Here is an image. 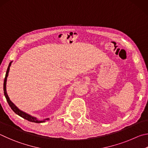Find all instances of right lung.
I'll use <instances>...</instances> for the list:
<instances>
[{
    "mask_svg": "<svg viewBox=\"0 0 148 148\" xmlns=\"http://www.w3.org/2000/svg\"><path fill=\"white\" fill-rule=\"evenodd\" d=\"M12 62L13 61L10 62V63L9 64V66H8V67L7 71L6 73V76H5L4 81V94L5 97H6L8 103L10 105V107H11L12 110L14 111L15 114H17V115H19V116H21V117H22L23 118H24V119H25V120H27L29 121H32V122L39 123H43V122H45L46 121H48L49 120V118L45 119V120H39L38 119H37L36 117H34V116L28 114L23 112V111H22V110H21L14 104V103L12 102V101L10 99V98L8 97V95L7 92H6V81H7V77H8V73L10 71V67L11 66Z\"/></svg>",
    "mask_w": 148,
    "mask_h": 148,
    "instance_id": "1",
    "label": "right lung"
}]
</instances>
